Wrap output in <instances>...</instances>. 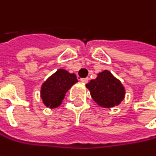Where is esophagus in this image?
Returning <instances> with one entry per match:
<instances>
[{"label":"esophagus","mask_w":156,"mask_h":156,"mask_svg":"<svg viewBox=\"0 0 156 156\" xmlns=\"http://www.w3.org/2000/svg\"><path fill=\"white\" fill-rule=\"evenodd\" d=\"M80 81L82 82V83H84V84H86V83H87L88 82V78H80Z\"/></svg>","instance_id":"1"}]
</instances>
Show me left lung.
I'll list each match as a JSON object with an SVG mask.
<instances>
[{"label":"left lung","instance_id":"1","mask_svg":"<svg viewBox=\"0 0 156 156\" xmlns=\"http://www.w3.org/2000/svg\"><path fill=\"white\" fill-rule=\"evenodd\" d=\"M86 87L94 101L101 108H110L118 106L125 98L124 86L108 70L98 73L97 78L90 80Z\"/></svg>","mask_w":156,"mask_h":156}]
</instances>
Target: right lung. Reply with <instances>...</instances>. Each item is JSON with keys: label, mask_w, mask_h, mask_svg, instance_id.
I'll return each mask as SVG.
<instances>
[{"label": "right lung", "mask_w": 156, "mask_h": 156, "mask_svg": "<svg viewBox=\"0 0 156 156\" xmlns=\"http://www.w3.org/2000/svg\"><path fill=\"white\" fill-rule=\"evenodd\" d=\"M78 82L74 73L59 69L42 84L41 98L43 104L49 108H56L60 106L69 89Z\"/></svg>", "instance_id": "right-lung-1"}]
</instances>
